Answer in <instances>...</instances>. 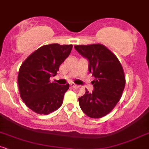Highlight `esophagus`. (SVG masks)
I'll return each instance as SVG.
<instances>
[{"instance_id":"esophagus-1","label":"esophagus","mask_w":149,"mask_h":149,"mask_svg":"<svg viewBox=\"0 0 149 149\" xmlns=\"http://www.w3.org/2000/svg\"><path fill=\"white\" fill-rule=\"evenodd\" d=\"M70 87H72V88H74L75 87H77V84H75L74 83H70Z\"/></svg>"}]
</instances>
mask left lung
<instances>
[{
	"label": "left lung",
	"mask_w": 149,
	"mask_h": 149,
	"mask_svg": "<svg viewBox=\"0 0 149 149\" xmlns=\"http://www.w3.org/2000/svg\"><path fill=\"white\" fill-rule=\"evenodd\" d=\"M89 60V72L94 77V90L79 98L81 109L88 116L98 119L106 116L119 102L125 87L124 72L116 56L106 46L92 44L74 46Z\"/></svg>",
	"instance_id": "1"
}]
</instances>
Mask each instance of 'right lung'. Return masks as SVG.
I'll list each match as a JSON object with an SVG mask.
<instances>
[{
	"mask_svg": "<svg viewBox=\"0 0 149 149\" xmlns=\"http://www.w3.org/2000/svg\"><path fill=\"white\" fill-rule=\"evenodd\" d=\"M72 48V45H45L22 63L17 76L19 92L25 105L34 112L47 115L61 107L70 85L50 82L49 78L57 74Z\"/></svg>",
	"mask_w": 149,
	"mask_h": 149,
	"instance_id": "obj_1",
	"label": "right lung"
}]
</instances>
